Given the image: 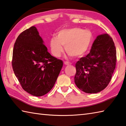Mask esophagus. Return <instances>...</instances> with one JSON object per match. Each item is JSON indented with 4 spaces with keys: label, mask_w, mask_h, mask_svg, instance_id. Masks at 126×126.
Masks as SVG:
<instances>
[{
    "label": "esophagus",
    "mask_w": 126,
    "mask_h": 126,
    "mask_svg": "<svg viewBox=\"0 0 126 126\" xmlns=\"http://www.w3.org/2000/svg\"><path fill=\"white\" fill-rule=\"evenodd\" d=\"M64 64L66 65L71 64V63L70 62H67V61H64Z\"/></svg>",
    "instance_id": "1"
}]
</instances>
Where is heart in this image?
Returning <instances> with one entry per match:
<instances>
[{"instance_id": "b5f03b06", "label": "heart", "mask_w": 126, "mask_h": 126, "mask_svg": "<svg viewBox=\"0 0 126 126\" xmlns=\"http://www.w3.org/2000/svg\"><path fill=\"white\" fill-rule=\"evenodd\" d=\"M93 38L92 33L89 30L78 27L62 29L57 33V37L50 39L52 53L56 57H60L63 52V45L69 55L81 57L89 50Z\"/></svg>"}]
</instances>
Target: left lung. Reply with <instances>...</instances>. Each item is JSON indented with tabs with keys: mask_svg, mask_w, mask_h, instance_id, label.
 Instances as JSON below:
<instances>
[{
	"mask_svg": "<svg viewBox=\"0 0 126 126\" xmlns=\"http://www.w3.org/2000/svg\"><path fill=\"white\" fill-rule=\"evenodd\" d=\"M116 61V50L111 37L107 34L98 36L90 52L76 63V86L87 93L105 89L110 82Z\"/></svg>",
	"mask_w": 126,
	"mask_h": 126,
	"instance_id": "8db88e82",
	"label": "left lung"
}]
</instances>
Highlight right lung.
Returning a JSON list of instances; mask_svg holds the SVG:
<instances>
[{
  "label": "right lung",
  "instance_id": "1",
  "mask_svg": "<svg viewBox=\"0 0 126 126\" xmlns=\"http://www.w3.org/2000/svg\"><path fill=\"white\" fill-rule=\"evenodd\" d=\"M63 61L52 56L35 27L19 34L15 43L12 66L23 89L36 97L53 88Z\"/></svg>",
  "mask_w": 126,
  "mask_h": 126
}]
</instances>
